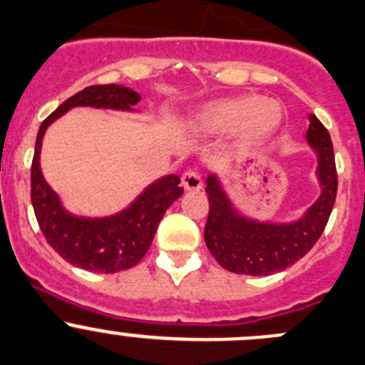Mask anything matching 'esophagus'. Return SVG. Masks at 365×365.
<instances>
[{"instance_id": "1", "label": "esophagus", "mask_w": 365, "mask_h": 365, "mask_svg": "<svg viewBox=\"0 0 365 365\" xmlns=\"http://www.w3.org/2000/svg\"><path fill=\"white\" fill-rule=\"evenodd\" d=\"M182 185L185 190H200L203 187L202 176L196 171H187L182 176Z\"/></svg>"}]
</instances>
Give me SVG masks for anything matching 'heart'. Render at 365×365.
<instances>
[{
    "mask_svg": "<svg viewBox=\"0 0 365 365\" xmlns=\"http://www.w3.org/2000/svg\"><path fill=\"white\" fill-rule=\"evenodd\" d=\"M282 122V106L274 98L230 97L209 102L194 115L190 124L203 133H236L245 145L268 140Z\"/></svg>",
    "mask_w": 365,
    "mask_h": 365,
    "instance_id": "1",
    "label": "heart"
}]
</instances>
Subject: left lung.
I'll use <instances>...</instances> for the list:
<instances>
[{"label": "left lung", "mask_w": 365, "mask_h": 365, "mask_svg": "<svg viewBox=\"0 0 365 365\" xmlns=\"http://www.w3.org/2000/svg\"><path fill=\"white\" fill-rule=\"evenodd\" d=\"M306 142L317 155L319 198L292 221L257 220L245 214L225 189L217 173L207 176L209 217L205 243L214 259L241 275H272L297 263L319 241L336 198V167L331 136L315 115H308Z\"/></svg>", "instance_id": "left-lung-1"}]
</instances>
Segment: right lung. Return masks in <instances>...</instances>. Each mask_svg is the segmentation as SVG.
<instances>
[{
	"label": "right lung",
	"instance_id": "add662e5",
	"mask_svg": "<svg viewBox=\"0 0 365 365\" xmlns=\"http://www.w3.org/2000/svg\"><path fill=\"white\" fill-rule=\"evenodd\" d=\"M140 95L120 84L88 86L75 93L43 120L32 160V205L41 232L68 263L98 274H115L135 267L149 250L158 223L173 202L183 194L180 176L167 175L142 190L124 210L111 216H77L64 209L59 194L41 171V145L50 124L77 106L135 113Z\"/></svg>",
	"mask_w": 365,
	"mask_h": 365
}]
</instances>
